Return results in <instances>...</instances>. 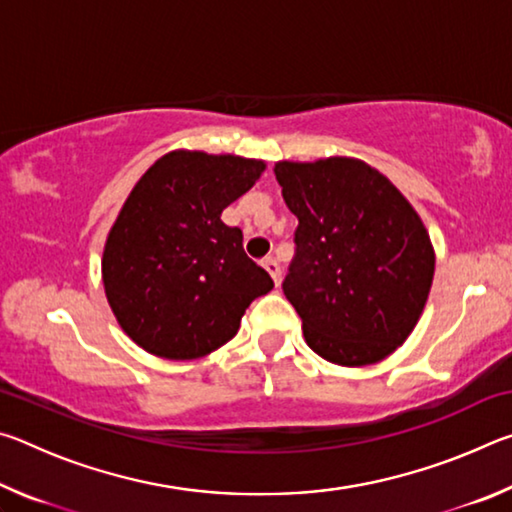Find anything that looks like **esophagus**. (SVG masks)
Here are the masks:
<instances>
[{"label": "esophagus", "mask_w": 512, "mask_h": 512, "mask_svg": "<svg viewBox=\"0 0 512 512\" xmlns=\"http://www.w3.org/2000/svg\"><path fill=\"white\" fill-rule=\"evenodd\" d=\"M264 268L268 271V275L273 277L275 287H280V282H282V268H280V264H277L273 257H266L264 259Z\"/></svg>", "instance_id": "esophagus-1"}]
</instances>
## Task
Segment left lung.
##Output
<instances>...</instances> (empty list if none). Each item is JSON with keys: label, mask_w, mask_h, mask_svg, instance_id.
Segmentation results:
<instances>
[{"label": "left lung", "mask_w": 512, "mask_h": 512, "mask_svg": "<svg viewBox=\"0 0 512 512\" xmlns=\"http://www.w3.org/2000/svg\"><path fill=\"white\" fill-rule=\"evenodd\" d=\"M298 216L284 296L311 350L370 366L409 339L433 280V246L418 212L384 173L354 158L277 162Z\"/></svg>", "instance_id": "8db88e82"}]
</instances>
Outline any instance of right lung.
Returning <instances> with one entry per match:
<instances>
[{
  "label": "right lung",
  "instance_id": "1",
  "mask_svg": "<svg viewBox=\"0 0 512 512\" xmlns=\"http://www.w3.org/2000/svg\"><path fill=\"white\" fill-rule=\"evenodd\" d=\"M266 164L171 151L137 180L103 248V287L121 329L155 357H205L237 334L273 280L221 212Z\"/></svg>",
  "mask_w": 512,
  "mask_h": 512
}]
</instances>
